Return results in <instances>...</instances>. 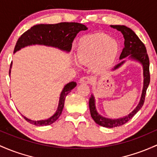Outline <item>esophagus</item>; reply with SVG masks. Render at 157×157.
Masks as SVG:
<instances>
[{"mask_svg":"<svg viewBox=\"0 0 157 157\" xmlns=\"http://www.w3.org/2000/svg\"><path fill=\"white\" fill-rule=\"evenodd\" d=\"M91 79L89 77H82V78L80 79L79 82L81 84H89L91 82Z\"/></svg>","mask_w":157,"mask_h":157,"instance_id":"34e87169","label":"esophagus"}]
</instances>
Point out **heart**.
I'll return each instance as SVG.
<instances>
[{
	"mask_svg": "<svg viewBox=\"0 0 157 157\" xmlns=\"http://www.w3.org/2000/svg\"><path fill=\"white\" fill-rule=\"evenodd\" d=\"M118 53V44L115 39L103 33H97L80 39L75 56L81 65H92L95 71H104L114 63Z\"/></svg>",
	"mask_w": 157,
	"mask_h": 157,
	"instance_id": "heart-1",
	"label": "heart"
}]
</instances>
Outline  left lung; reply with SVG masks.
I'll return each mask as SVG.
<instances>
[{
	"instance_id": "left-lung-1",
	"label": "left lung",
	"mask_w": 157,
	"mask_h": 157,
	"mask_svg": "<svg viewBox=\"0 0 157 157\" xmlns=\"http://www.w3.org/2000/svg\"><path fill=\"white\" fill-rule=\"evenodd\" d=\"M111 27L116 29L117 30L121 31L124 38V48L122 50V52L120 55V59H124L129 56V58L136 60L140 63L143 67V76H144V82H143V89L142 96H141L140 101L139 104L133 111L131 112L129 115L117 119H112V118H105L99 114L97 112L95 107V101L93 94L89 99V109H90L91 116L93 120L95 121L98 125L113 128V127H119L124 124L128 121H130L132 117L137 113L141 108L142 107L144 102V98L146 95V91L150 83V71H149V57L147 53L145 46L143 44L142 41L137 36L136 34L132 31L131 29L124 25H111ZM125 63V60L121 61L119 64L115 65L113 70L118 68L121 65Z\"/></svg>"
}]
</instances>
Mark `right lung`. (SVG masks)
Returning <instances> with one entry per match:
<instances>
[{"mask_svg": "<svg viewBox=\"0 0 157 157\" xmlns=\"http://www.w3.org/2000/svg\"><path fill=\"white\" fill-rule=\"evenodd\" d=\"M87 27L77 22H61L55 25H36L24 33L17 41L14 48V53L21 48L33 44L50 46L56 48L61 51L69 52L72 47V42L80 31L86 30ZM12 68V63L10 69ZM77 86L76 82H70L63 88L60 94L59 105L54 115L45 120L33 121L22 115L29 123L36 126H48L56 121L62 114L64 107L65 100L67 94Z\"/></svg>", "mask_w": 157, "mask_h": 157, "instance_id": "right-lung-1", "label": "right lung"}]
</instances>
